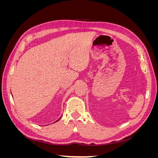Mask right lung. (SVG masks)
<instances>
[{"instance_id": "right-lung-1", "label": "right lung", "mask_w": 158, "mask_h": 158, "mask_svg": "<svg viewBox=\"0 0 158 158\" xmlns=\"http://www.w3.org/2000/svg\"><path fill=\"white\" fill-rule=\"evenodd\" d=\"M58 121H59V120H58ZM56 121V122H57V121Z\"/></svg>"}]
</instances>
